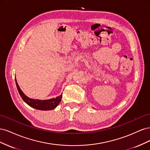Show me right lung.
Segmentation results:
<instances>
[{
	"label": "right lung",
	"mask_w": 150,
	"mask_h": 150,
	"mask_svg": "<svg viewBox=\"0 0 150 150\" xmlns=\"http://www.w3.org/2000/svg\"><path fill=\"white\" fill-rule=\"evenodd\" d=\"M16 79V83L17 88L18 91L19 93L21 98L23 99L24 101L29 105L30 106L33 107L35 109L43 111H47V110H51L55 108L59 104L62 95L58 96L56 98H52L51 99H47V100H39V99H30L28 97H27L25 95L22 91L20 89L19 85H18Z\"/></svg>",
	"instance_id": "obj_1"
}]
</instances>
